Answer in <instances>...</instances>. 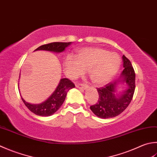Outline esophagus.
<instances>
[{
    "label": "esophagus",
    "mask_w": 157,
    "mask_h": 157,
    "mask_svg": "<svg viewBox=\"0 0 157 157\" xmlns=\"http://www.w3.org/2000/svg\"><path fill=\"white\" fill-rule=\"evenodd\" d=\"M75 86L77 88H78L79 89H82V90H85V88L87 87V86L86 85H83V84H76Z\"/></svg>",
    "instance_id": "obj_1"
}]
</instances>
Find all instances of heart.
I'll return each mask as SVG.
<instances>
[{
  "instance_id": "1",
  "label": "heart",
  "mask_w": 157,
  "mask_h": 157,
  "mask_svg": "<svg viewBox=\"0 0 157 157\" xmlns=\"http://www.w3.org/2000/svg\"><path fill=\"white\" fill-rule=\"evenodd\" d=\"M121 65V59L115 52L99 48H86L79 50L75 57L68 56L63 69L69 78L75 79L88 70V75L94 84L101 86L110 82Z\"/></svg>"
}]
</instances>
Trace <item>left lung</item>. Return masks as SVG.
I'll return each mask as SVG.
<instances>
[{"instance_id":"obj_1","label":"left lung","mask_w":157,"mask_h":157,"mask_svg":"<svg viewBox=\"0 0 157 157\" xmlns=\"http://www.w3.org/2000/svg\"><path fill=\"white\" fill-rule=\"evenodd\" d=\"M122 58L124 69L120 78L103 88H97L99 100L90 107L97 117L104 119L116 117L126 109L133 99L136 74L130 60L124 55ZM122 85L124 88L120 90Z\"/></svg>"}]
</instances>
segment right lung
I'll return each instance as SVG.
<instances>
[{
    "mask_svg": "<svg viewBox=\"0 0 157 157\" xmlns=\"http://www.w3.org/2000/svg\"><path fill=\"white\" fill-rule=\"evenodd\" d=\"M72 42H54L50 44L39 46L35 51L44 50L59 54L65 50ZM75 88V85L69 79L62 78L60 79L56 88L50 97L44 102L39 104H33L24 100L20 94L24 103L30 112L35 114L41 116H50L56 112L63 105L65 99L67 94L71 89Z\"/></svg>",
    "mask_w": 157,
    "mask_h": 157,
    "instance_id": "right-lung-1",
    "label": "right lung"
}]
</instances>
